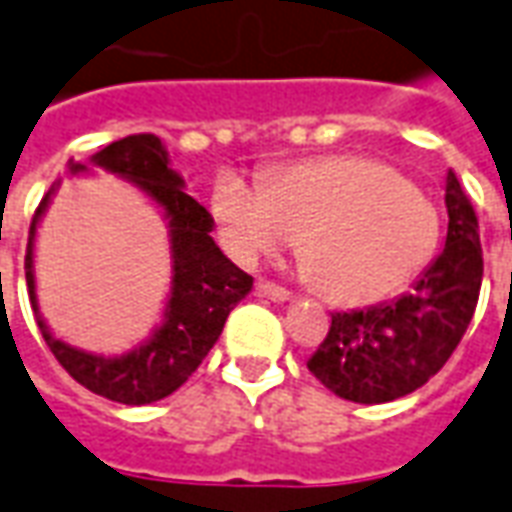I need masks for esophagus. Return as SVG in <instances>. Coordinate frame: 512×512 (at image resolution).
Segmentation results:
<instances>
[{"mask_svg":"<svg viewBox=\"0 0 512 512\" xmlns=\"http://www.w3.org/2000/svg\"><path fill=\"white\" fill-rule=\"evenodd\" d=\"M256 292L262 297H270V300H289V289L273 284V281H267V278H259V281H256Z\"/></svg>","mask_w":512,"mask_h":512,"instance_id":"1","label":"esophagus"}]
</instances>
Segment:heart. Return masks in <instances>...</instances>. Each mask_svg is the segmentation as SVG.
<instances>
[{
  "label": "heart",
  "instance_id": "heart-1",
  "mask_svg": "<svg viewBox=\"0 0 512 512\" xmlns=\"http://www.w3.org/2000/svg\"><path fill=\"white\" fill-rule=\"evenodd\" d=\"M212 215L242 262L289 248L331 303L361 306L394 295L433 262L436 204L389 162L358 154L308 159L262 184L220 176Z\"/></svg>",
  "mask_w": 512,
  "mask_h": 512
}]
</instances>
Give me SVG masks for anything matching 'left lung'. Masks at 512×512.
Returning a JSON list of instances; mask_svg holds the SVG:
<instances>
[{
	"mask_svg": "<svg viewBox=\"0 0 512 512\" xmlns=\"http://www.w3.org/2000/svg\"><path fill=\"white\" fill-rule=\"evenodd\" d=\"M447 245L391 303L339 311L308 372L350 402H391L447 364L469 328L482 284L480 223L458 176L447 173Z\"/></svg>",
	"mask_w": 512,
	"mask_h": 512,
	"instance_id": "obj_1",
	"label": "left lung"
}]
</instances>
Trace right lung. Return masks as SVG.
I'll list each match as a JSON object with an SVG mask.
<instances>
[{
  "label": "right lung",
  "mask_w": 512,
  "mask_h": 512,
  "mask_svg": "<svg viewBox=\"0 0 512 512\" xmlns=\"http://www.w3.org/2000/svg\"><path fill=\"white\" fill-rule=\"evenodd\" d=\"M90 162L134 181L165 209L170 242H173V286H170L162 328L146 344L118 358L82 353L71 344L54 339L38 314L35 278H32V239L38 220L49 206L52 190L43 195L32 215L27 259H24L30 303L49 350L76 383L123 405H148L173 394L181 383H187L206 353L215 347L231 308L250 292L253 278L242 273L217 248L212 239L215 220L195 198L181 190L184 181L168 168V154L159 137L129 134L101 148L99 154L90 157ZM68 170L79 173L85 170V165L68 162Z\"/></svg>",
  "instance_id": "add662e5"
}]
</instances>
